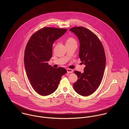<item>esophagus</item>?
Returning a JSON list of instances; mask_svg holds the SVG:
<instances>
[{"label":"esophagus","mask_w":129,"mask_h":129,"mask_svg":"<svg viewBox=\"0 0 129 129\" xmlns=\"http://www.w3.org/2000/svg\"><path fill=\"white\" fill-rule=\"evenodd\" d=\"M67 73H69V74H71V73H73V70H72V69H67Z\"/></svg>","instance_id":"1"}]
</instances>
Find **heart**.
Wrapping results in <instances>:
<instances>
[{"mask_svg":"<svg viewBox=\"0 0 129 129\" xmlns=\"http://www.w3.org/2000/svg\"><path fill=\"white\" fill-rule=\"evenodd\" d=\"M76 41L75 40V39L72 38V37H69L68 38H67L66 40V44H71L72 43H73V42H75Z\"/></svg>","mask_w":129,"mask_h":129,"instance_id":"heart-1","label":"heart"}]
</instances>
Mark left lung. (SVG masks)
I'll return each mask as SVG.
<instances>
[{
	"label": "left lung",
	"instance_id": "1",
	"mask_svg": "<svg viewBox=\"0 0 129 129\" xmlns=\"http://www.w3.org/2000/svg\"><path fill=\"white\" fill-rule=\"evenodd\" d=\"M78 37L80 43L79 57L85 65L84 72L75 71L77 80L73 86L78 94L87 96L95 92L102 80L106 65V55L103 45L97 36L83 27L70 29Z\"/></svg>",
	"mask_w": 129,
	"mask_h": 129
}]
</instances>
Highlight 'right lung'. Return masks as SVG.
<instances>
[{
	"label": "right lung",
	"instance_id": "right-lung-1",
	"mask_svg": "<svg viewBox=\"0 0 129 129\" xmlns=\"http://www.w3.org/2000/svg\"><path fill=\"white\" fill-rule=\"evenodd\" d=\"M67 31L44 27L33 34L27 43L24 57L26 72L32 87L41 95L55 92L61 76L67 73L65 69H54L48 62L52 56L54 42Z\"/></svg>",
	"mask_w": 129,
	"mask_h": 129
}]
</instances>
